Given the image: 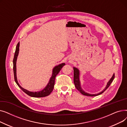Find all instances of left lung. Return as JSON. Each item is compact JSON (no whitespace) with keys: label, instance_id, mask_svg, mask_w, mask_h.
<instances>
[{"label":"left lung","instance_id":"1","mask_svg":"<svg viewBox=\"0 0 127 127\" xmlns=\"http://www.w3.org/2000/svg\"><path fill=\"white\" fill-rule=\"evenodd\" d=\"M73 69H74V82L75 87L81 93L82 95H85V96H98L99 95L101 94L102 93H103L106 89H107L109 87V86L110 85V84H111V83L112 82L113 80H114V79L115 78V74H114L113 75L112 78L109 81V82L107 83V85H106L105 89L102 92L99 93L98 94H89V93L85 92L81 88V83H80V79H79V75H80L79 70L77 68H76L75 67H73Z\"/></svg>","mask_w":127,"mask_h":127}]
</instances>
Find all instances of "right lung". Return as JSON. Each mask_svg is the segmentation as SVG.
Returning <instances> with one entry per match:
<instances>
[{
  "mask_svg": "<svg viewBox=\"0 0 127 127\" xmlns=\"http://www.w3.org/2000/svg\"><path fill=\"white\" fill-rule=\"evenodd\" d=\"M19 42L18 43L16 49H15V54L14 56V59H13V72H14V80L16 83L17 84V85L19 86V87L21 88V89L25 92L26 94H27L28 95L33 97H44L47 96L49 95L50 94V93L52 92L53 91V88H54V85H55V78L56 76L58 74V73L60 72V70L62 69V68L63 67V66L65 65L64 63L60 64L57 66H56L55 67L53 68L52 70V76L50 79V80L47 84V85H46V87L42 90V91H40L38 92H30L28 90H27L24 88H23L22 86L19 85L17 81V76H16V61H17V58L18 55V53H19Z\"/></svg>",
  "mask_w": 127,
  "mask_h": 127,
  "instance_id": "1",
  "label": "right lung"
}]
</instances>
